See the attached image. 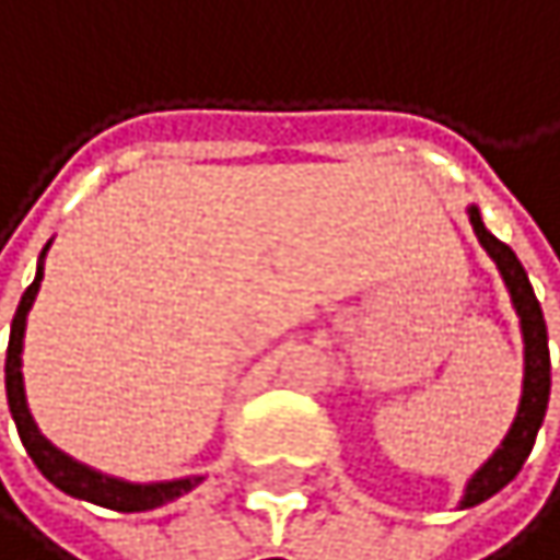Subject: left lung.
Instances as JSON below:
<instances>
[{"instance_id": "8db88e82", "label": "left lung", "mask_w": 560, "mask_h": 560, "mask_svg": "<svg viewBox=\"0 0 560 560\" xmlns=\"http://www.w3.org/2000/svg\"><path fill=\"white\" fill-rule=\"evenodd\" d=\"M469 222H472L482 248L499 265V271L505 278V289L512 295V305H515V315H518V325H522V341H525V381H522V400H518L515 423L505 433L502 446L489 456V463H482L479 472L466 482V492H463V502H459L463 509L492 499L499 489H505L518 476V469L525 466V459H528V453L535 446V436H538L545 410H548V394H551L548 328H545V315H541V305L535 299V289L528 282V271L522 268L518 255L486 229L476 206H469Z\"/></svg>"}]
</instances>
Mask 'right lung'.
<instances>
[{
	"label": "right lung",
	"instance_id": "right-lung-1",
	"mask_svg": "<svg viewBox=\"0 0 560 560\" xmlns=\"http://www.w3.org/2000/svg\"><path fill=\"white\" fill-rule=\"evenodd\" d=\"M51 245V242H48ZM48 245L42 248V258L48 252ZM38 258V271H35V282L25 289L19 308H15V318H12V335H9V351H5V397H9V413L19 427V436H22V446L25 453L32 456V463L38 466V472L55 486L61 489L65 495H74V499H84V502H94V505H104V509H114V512H147V509H156V505H166L173 499H179L183 492H189L192 486L202 482V476H186V479H170V482H124V479H114V476H104L78 459H71L68 453H61L58 446H51L32 413H28V404H25V384H22V341H25V318H28V308L38 295V285H42V275H45V265Z\"/></svg>",
	"mask_w": 560,
	"mask_h": 560
}]
</instances>
